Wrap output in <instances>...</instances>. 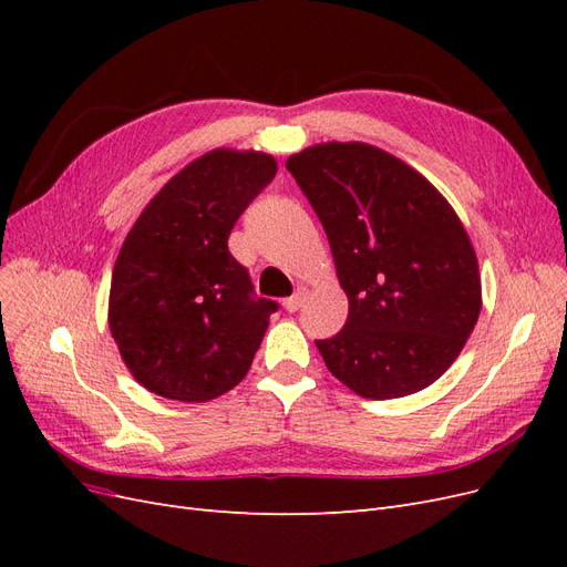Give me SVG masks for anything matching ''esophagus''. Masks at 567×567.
I'll list each match as a JSON object with an SVG mask.
<instances>
[{"label":"esophagus","instance_id":"1","mask_svg":"<svg viewBox=\"0 0 567 567\" xmlns=\"http://www.w3.org/2000/svg\"><path fill=\"white\" fill-rule=\"evenodd\" d=\"M302 302H305V290H298L296 296H290V298H286V300H284L286 312H298L300 307H302Z\"/></svg>","mask_w":567,"mask_h":567}]
</instances>
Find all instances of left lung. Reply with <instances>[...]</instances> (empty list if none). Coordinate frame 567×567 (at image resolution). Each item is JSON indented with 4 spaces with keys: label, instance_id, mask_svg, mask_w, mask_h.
I'll use <instances>...</instances> for the list:
<instances>
[{
    "label": "left lung",
    "instance_id": "obj_1",
    "mask_svg": "<svg viewBox=\"0 0 567 567\" xmlns=\"http://www.w3.org/2000/svg\"><path fill=\"white\" fill-rule=\"evenodd\" d=\"M329 236L350 310L317 340L326 367L367 400L414 394L452 367L483 307L477 257L437 188L388 151L329 142L293 153Z\"/></svg>",
    "mask_w": 567,
    "mask_h": 567
}]
</instances>
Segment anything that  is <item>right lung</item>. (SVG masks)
Returning <instances> with one entry per match:
<instances>
[{
	"mask_svg": "<svg viewBox=\"0 0 567 567\" xmlns=\"http://www.w3.org/2000/svg\"><path fill=\"white\" fill-rule=\"evenodd\" d=\"M274 175L267 153L215 148L136 217L113 267L109 326L146 390L208 402L244 381L277 302L252 296L227 241Z\"/></svg>",
	"mask_w": 567,
	"mask_h": 567,
	"instance_id": "right-lung-1",
	"label": "right lung"
}]
</instances>
